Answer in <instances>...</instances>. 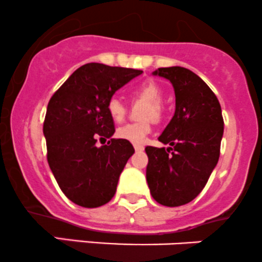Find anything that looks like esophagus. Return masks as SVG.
Here are the masks:
<instances>
[{
	"mask_svg": "<svg viewBox=\"0 0 262 262\" xmlns=\"http://www.w3.org/2000/svg\"><path fill=\"white\" fill-rule=\"evenodd\" d=\"M135 151H136V152H141V151H144V146H140V145H135Z\"/></svg>",
	"mask_w": 262,
	"mask_h": 262,
	"instance_id": "obj_1",
	"label": "esophagus"
}]
</instances>
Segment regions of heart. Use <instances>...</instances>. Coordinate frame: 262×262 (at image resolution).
<instances>
[{
  "instance_id": "1",
  "label": "heart",
  "mask_w": 262,
  "mask_h": 262,
  "mask_svg": "<svg viewBox=\"0 0 262 262\" xmlns=\"http://www.w3.org/2000/svg\"><path fill=\"white\" fill-rule=\"evenodd\" d=\"M130 94L134 98L142 99L147 102V107L145 110V118L154 121H160L164 115V106L161 98H163V91L152 80L142 82L140 84L135 85L130 90ZM107 112L111 116L115 122H122L126 117L125 103L121 101L118 97H111L107 103ZM152 126L151 122H141V123H128V125L122 126L117 130V136L120 139L130 141L134 145H144L146 142L147 136L150 135Z\"/></svg>"
}]
</instances>
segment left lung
Here are the masks:
<instances>
[{"mask_svg": "<svg viewBox=\"0 0 262 262\" xmlns=\"http://www.w3.org/2000/svg\"><path fill=\"white\" fill-rule=\"evenodd\" d=\"M170 80L175 113L159 141L171 147L146 146V180L158 203L179 207L193 201L206 187L220 159L223 136L221 104L195 73L183 67L152 73Z\"/></svg>", "mask_w": 262, "mask_h": 262, "instance_id": "left-lung-1", "label": "left lung"}]
</instances>
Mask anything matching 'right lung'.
I'll return each instance as SVG.
<instances>
[{"mask_svg": "<svg viewBox=\"0 0 262 262\" xmlns=\"http://www.w3.org/2000/svg\"><path fill=\"white\" fill-rule=\"evenodd\" d=\"M142 71L99 63L78 68L48 103L44 121L48 163L73 203L96 208L108 203L118 178L135 152L130 141L112 139L115 123L107 103L116 91ZM98 138H111L95 146Z\"/></svg>", "mask_w": 262, "mask_h": 262, "instance_id": "1", "label": "right lung"}]
</instances>
